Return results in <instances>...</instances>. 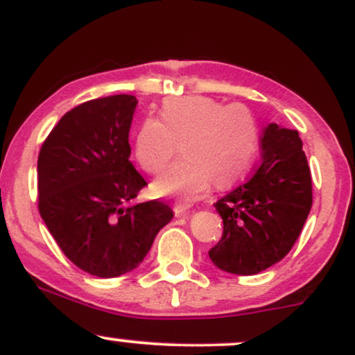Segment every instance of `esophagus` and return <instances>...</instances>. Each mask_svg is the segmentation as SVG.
Masks as SVG:
<instances>
[{
    "label": "esophagus",
    "instance_id": "obj_1",
    "mask_svg": "<svg viewBox=\"0 0 355 355\" xmlns=\"http://www.w3.org/2000/svg\"><path fill=\"white\" fill-rule=\"evenodd\" d=\"M173 211L177 217H183V215H187L190 211V205H185V203H175Z\"/></svg>",
    "mask_w": 355,
    "mask_h": 355
}]
</instances>
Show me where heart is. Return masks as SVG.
<instances>
[{
	"mask_svg": "<svg viewBox=\"0 0 355 355\" xmlns=\"http://www.w3.org/2000/svg\"><path fill=\"white\" fill-rule=\"evenodd\" d=\"M259 140V123L245 105L177 96L165 100L160 120L148 118L140 126L135 158L145 172L158 175L172 164L182 145L185 158L155 180L153 191L193 202L214 180L218 187L240 180L254 164Z\"/></svg>",
	"mask_w": 355,
	"mask_h": 355,
	"instance_id": "1",
	"label": "heart"
}]
</instances>
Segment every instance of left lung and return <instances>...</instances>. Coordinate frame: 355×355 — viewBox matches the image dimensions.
Returning <instances> with one entry per match:
<instances>
[{
    "instance_id": "8db88e82",
    "label": "left lung",
    "mask_w": 355,
    "mask_h": 355,
    "mask_svg": "<svg viewBox=\"0 0 355 355\" xmlns=\"http://www.w3.org/2000/svg\"><path fill=\"white\" fill-rule=\"evenodd\" d=\"M257 172L215 203L222 239L210 248L220 270L255 275L294 247L312 207V178L297 130L270 123Z\"/></svg>"
}]
</instances>
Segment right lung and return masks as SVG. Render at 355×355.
<instances>
[{
  "label": "right lung",
  "instance_id": "obj_1",
  "mask_svg": "<svg viewBox=\"0 0 355 355\" xmlns=\"http://www.w3.org/2000/svg\"><path fill=\"white\" fill-rule=\"evenodd\" d=\"M137 98L85 101L61 116L38 155V209L64 255L88 274L133 270L173 217L164 202L125 207L146 185L130 162Z\"/></svg>",
  "mask_w": 355,
  "mask_h": 355
}]
</instances>
